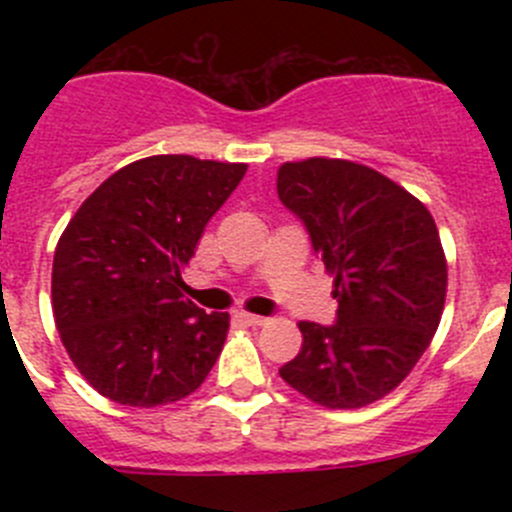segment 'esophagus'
Listing matches in <instances>:
<instances>
[{
    "label": "esophagus",
    "instance_id": "obj_1",
    "mask_svg": "<svg viewBox=\"0 0 512 512\" xmlns=\"http://www.w3.org/2000/svg\"><path fill=\"white\" fill-rule=\"evenodd\" d=\"M237 319H240L242 324H247V327H262V324L267 322V317H260V314H250V312H240L237 314Z\"/></svg>",
    "mask_w": 512,
    "mask_h": 512
}]
</instances>
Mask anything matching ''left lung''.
I'll return each mask as SVG.
<instances>
[{"mask_svg":"<svg viewBox=\"0 0 512 512\" xmlns=\"http://www.w3.org/2000/svg\"><path fill=\"white\" fill-rule=\"evenodd\" d=\"M277 195L334 275L337 322H299L302 349L280 369L327 409L394 391L436 334L448 285L438 227L421 200L374 168L307 158L277 170Z\"/></svg>","mask_w":512,"mask_h":512,"instance_id":"1","label":"left lung"}]
</instances>
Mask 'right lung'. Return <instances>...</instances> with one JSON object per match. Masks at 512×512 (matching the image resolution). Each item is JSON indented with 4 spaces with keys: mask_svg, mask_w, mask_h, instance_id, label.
Segmentation results:
<instances>
[{
    "mask_svg": "<svg viewBox=\"0 0 512 512\" xmlns=\"http://www.w3.org/2000/svg\"><path fill=\"white\" fill-rule=\"evenodd\" d=\"M245 163L151 156L116 170L84 200L54 252L51 307L86 381L123 406L173 404L218 361L227 312L183 297V267Z\"/></svg>",
    "mask_w": 512,
    "mask_h": 512,
    "instance_id": "add662e5",
    "label": "right lung"
}]
</instances>
